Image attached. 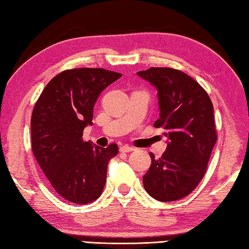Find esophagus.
I'll use <instances>...</instances> for the list:
<instances>
[{
	"instance_id": "obj_1",
	"label": "esophagus",
	"mask_w": 249,
	"mask_h": 249,
	"mask_svg": "<svg viewBox=\"0 0 249 249\" xmlns=\"http://www.w3.org/2000/svg\"><path fill=\"white\" fill-rule=\"evenodd\" d=\"M135 148H133V147H131V146H121L120 148H119V151L121 152V153H130V152H133Z\"/></svg>"
}]
</instances>
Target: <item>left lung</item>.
Instances as JSON below:
<instances>
[{"mask_svg":"<svg viewBox=\"0 0 249 249\" xmlns=\"http://www.w3.org/2000/svg\"><path fill=\"white\" fill-rule=\"evenodd\" d=\"M138 74L157 89L160 117L154 126L165 129L169 140L160 158L149 153L143 185L159 201L181 199L204 178L217 142L213 103L197 81L178 69L152 67Z\"/></svg>","mask_w":249,"mask_h":249,"instance_id":"8db88e82","label":"left lung"}]
</instances>
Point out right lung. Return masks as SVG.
I'll list each match as a JSON object with an SVG mask.
<instances>
[{
    "label": "right lung",
    "mask_w": 249,
    "mask_h": 249,
    "mask_svg": "<svg viewBox=\"0 0 249 249\" xmlns=\"http://www.w3.org/2000/svg\"><path fill=\"white\" fill-rule=\"evenodd\" d=\"M123 76L103 68H76L46 84L31 116V148L51 185L63 198L90 204L100 197L117 144L106 148L83 140L103 90Z\"/></svg>",
    "instance_id": "add662e5"
}]
</instances>
